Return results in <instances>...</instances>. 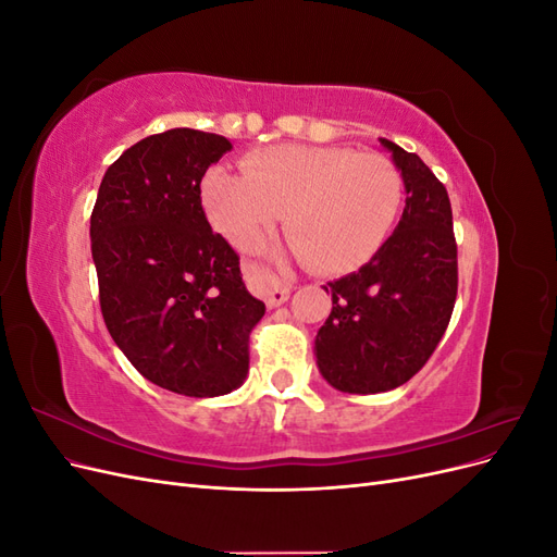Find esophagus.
<instances>
[{"instance_id":"1","label":"esophagus","mask_w":557,"mask_h":557,"mask_svg":"<svg viewBox=\"0 0 557 557\" xmlns=\"http://www.w3.org/2000/svg\"><path fill=\"white\" fill-rule=\"evenodd\" d=\"M256 288L262 295L264 305L269 309L283 305V301L290 297V290H293L288 283H283L278 276H274L272 272H267V269H258V272H256Z\"/></svg>"}]
</instances>
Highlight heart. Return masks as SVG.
I'll list each match as a JSON object with an SVG mask.
<instances>
[{
  "instance_id": "heart-1",
  "label": "heart",
  "mask_w": 557,
  "mask_h": 557,
  "mask_svg": "<svg viewBox=\"0 0 557 557\" xmlns=\"http://www.w3.org/2000/svg\"><path fill=\"white\" fill-rule=\"evenodd\" d=\"M201 181V201L218 232L246 246L276 225L301 262L342 274L367 262L391 234L404 199L393 160L350 148L272 146Z\"/></svg>"
}]
</instances>
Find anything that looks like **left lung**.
Listing matches in <instances>:
<instances>
[{
    "instance_id": "1",
    "label": "left lung",
    "mask_w": 557,
    "mask_h": 557,
    "mask_svg": "<svg viewBox=\"0 0 557 557\" xmlns=\"http://www.w3.org/2000/svg\"><path fill=\"white\" fill-rule=\"evenodd\" d=\"M401 172L407 207L374 258L323 285L332 311L315 334V364L342 393L376 395L418 374L448 327L458 246L444 183L416 153L381 139Z\"/></svg>"
}]
</instances>
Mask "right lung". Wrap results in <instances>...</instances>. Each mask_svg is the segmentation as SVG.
<instances>
[{"label": "right lung", "mask_w": 557, "mask_h": 557, "mask_svg": "<svg viewBox=\"0 0 557 557\" xmlns=\"http://www.w3.org/2000/svg\"><path fill=\"white\" fill-rule=\"evenodd\" d=\"M230 148L190 127L146 137L109 166L90 215L109 334L144 379L185 397L237 391L264 315L201 209V176Z\"/></svg>", "instance_id": "add662e5"}]
</instances>
